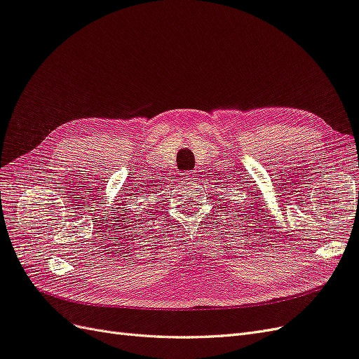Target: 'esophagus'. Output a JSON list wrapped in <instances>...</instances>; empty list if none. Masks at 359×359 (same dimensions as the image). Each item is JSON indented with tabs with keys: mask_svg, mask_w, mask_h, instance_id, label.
<instances>
[{
	"mask_svg": "<svg viewBox=\"0 0 359 359\" xmlns=\"http://www.w3.org/2000/svg\"><path fill=\"white\" fill-rule=\"evenodd\" d=\"M187 177H189V180H193V177H194V172H189V173H187Z\"/></svg>",
	"mask_w": 359,
	"mask_h": 359,
	"instance_id": "1",
	"label": "esophagus"
}]
</instances>
